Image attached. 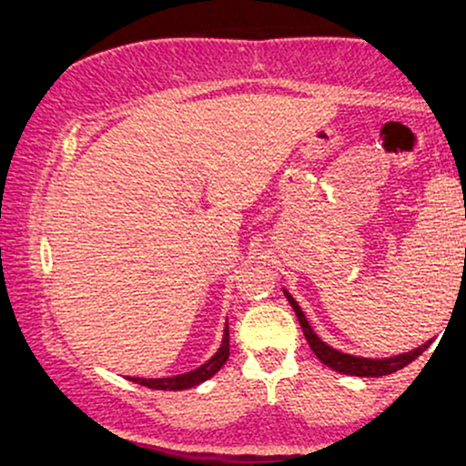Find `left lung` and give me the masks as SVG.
Wrapping results in <instances>:
<instances>
[{"mask_svg":"<svg viewBox=\"0 0 466 466\" xmlns=\"http://www.w3.org/2000/svg\"><path fill=\"white\" fill-rule=\"evenodd\" d=\"M289 304L293 307V311L298 315V322L302 326V333L307 337L309 346H311V350L315 352V357H318L319 361L324 363V366L333 368L335 372H341V374H350V377H386V374H392L400 370V368H405L408 363H411L416 360V357H420L422 352L430 349L431 341H427V344L419 346L416 350H410V352H403V355H397V357H388V360H363V357H352V355H346V352H339L335 349H330V346H326L322 339H319L318 335L313 333L311 326H309L307 318H304L302 309L298 307V302L293 300L291 296L285 291Z\"/></svg>","mask_w":466,"mask_h":466,"instance_id":"1","label":"left lung"}]
</instances>
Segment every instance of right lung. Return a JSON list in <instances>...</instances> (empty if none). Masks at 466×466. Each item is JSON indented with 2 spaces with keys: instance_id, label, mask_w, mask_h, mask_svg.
Listing matches in <instances>:
<instances>
[{
  "instance_id": "add662e5",
  "label": "right lung",
  "mask_w": 466,
  "mask_h": 466,
  "mask_svg": "<svg viewBox=\"0 0 466 466\" xmlns=\"http://www.w3.org/2000/svg\"><path fill=\"white\" fill-rule=\"evenodd\" d=\"M228 357H229V330L226 329L221 349L217 350V355L212 357L210 361H206L201 368H197V370L177 374V377H168V379H140V377H129V379L133 383H140V386H147L151 390H188V388L199 386L203 381H208L212 374L221 370L223 363L228 361Z\"/></svg>"
}]
</instances>
